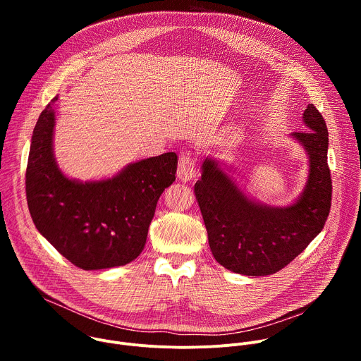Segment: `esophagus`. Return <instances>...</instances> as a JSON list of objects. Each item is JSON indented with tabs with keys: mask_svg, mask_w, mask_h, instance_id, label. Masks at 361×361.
<instances>
[{
	"mask_svg": "<svg viewBox=\"0 0 361 361\" xmlns=\"http://www.w3.org/2000/svg\"><path fill=\"white\" fill-rule=\"evenodd\" d=\"M177 176L183 181H190L197 176V161L190 151L181 152L180 160H178Z\"/></svg>",
	"mask_w": 361,
	"mask_h": 361,
	"instance_id": "esophagus-1",
	"label": "esophagus"
}]
</instances>
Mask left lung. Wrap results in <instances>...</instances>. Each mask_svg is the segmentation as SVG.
<instances>
[{
    "mask_svg": "<svg viewBox=\"0 0 361 361\" xmlns=\"http://www.w3.org/2000/svg\"><path fill=\"white\" fill-rule=\"evenodd\" d=\"M305 131L293 135L310 157V176L300 200L271 209L244 195L219 166L205 160L195 183V198L207 228L214 259L227 270L245 276L280 271L323 230L331 207V174L327 163L329 131L322 113L308 104Z\"/></svg>",
    "mask_w": 361,
    "mask_h": 361,
    "instance_id": "left-lung-1",
    "label": "left lung"
}]
</instances>
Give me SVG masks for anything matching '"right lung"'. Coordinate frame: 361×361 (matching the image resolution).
<instances>
[{
  "mask_svg": "<svg viewBox=\"0 0 361 361\" xmlns=\"http://www.w3.org/2000/svg\"><path fill=\"white\" fill-rule=\"evenodd\" d=\"M57 98L48 102L32 133L25 171L31 219L75 267L126 266L141 254L157 201L176 181V152L134 163L104 181L68 180L53 154V104Z\"/></svg>",
  "mask_w": 361,
  "mask_h": 361,
  "instance_id": "right-lung-1",
  "label": "right lung"
}]
</instances>
